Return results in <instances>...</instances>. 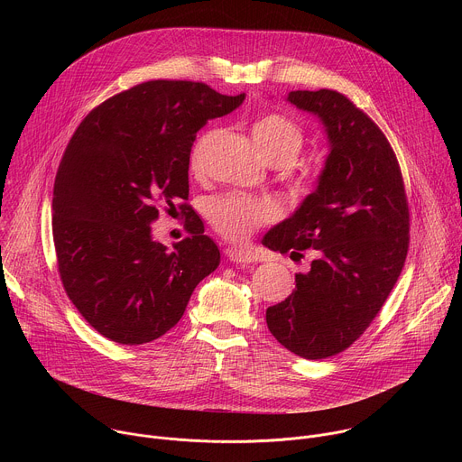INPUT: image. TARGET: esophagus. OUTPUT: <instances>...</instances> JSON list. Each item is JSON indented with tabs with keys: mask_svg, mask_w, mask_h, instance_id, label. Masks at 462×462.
Returning a JSON list of instances; mask_svg holds the SVG:
<instances>
[{
	"mask_svg": "<svg viewBox=\"0 0 462 462\" xmlns=\"http://www.w3.org/2000/svg\"><path fill=\"white\" fill-rule=\"evenodd\" d=\"M226 255L232 263H239V265H245V263H254L255 254L248 248H228Z\"/></svg>",
	"mask_w": 462,
	"mask_h": 462,
	"instance_id": "esophagus-1",
	"label": "esophagus"
}]
</instances>
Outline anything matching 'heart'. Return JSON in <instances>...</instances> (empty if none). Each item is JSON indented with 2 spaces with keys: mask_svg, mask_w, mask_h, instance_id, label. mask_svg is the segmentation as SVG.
<instances>
[{
  "mask_svg": "<svg viewBox=\"0 0 462 462\" xmlns=\"http://www.w3.org/2000/svg\"><path fill=\"white\" fill-rule=\"evenodd\" d=\"M252 137L263 159L267 162L280 161L283 164L294 161L303 143L300 127L280 113H269L257 118L252 125ZM197 152H199V146L195 148L191 155L193 168L197 166ZM273 216V205L255 203L248 199V197L237 193L219 197V199H214L208 205V219L212 226L232 241L246 239L255 228L267 223Z\"/></svg>",
  "mask_w": 462,
  "mask_h": 462,
  "instance_id": "heart-1",
  "label": "heart"
}]
</instances>
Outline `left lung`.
I'll use <instances>...</instances> for the list:
<instances>
[{"instance_id":"left-lung-1","label":"left lung","mask_w":462,"mask_h":462,"mask_svg":"<svg viewBox=\"0 0 462 462\" xmlns=\"http://www.w3.org/2000/svg\"><path fill=\"white\" fill-rule=\"evenodd\" d=\"M287 102L318 116L328 155L314 191L261 241L291 257L316 255L294 292L267 309V325L291 353L321 360L360 338L397 283L410 212L397 157L364 111L331 89L291 91Z\"/></svg>"}]
</instances>
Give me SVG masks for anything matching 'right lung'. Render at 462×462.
<instances>
[{
	"label": "right lung",
	"mask_w": 462,
	"mask_h": 462,
	"mask_svg": "<svg viewBox=\"0 0 462 462\" xmlns=\"http://www.w3.org/2000/svg\"><path fill=\"white\" fill-rule=\"evenodd\" d=\"M243 100L201 82L152 80L102 102L69 141L52 191L58 271L79 312L111 342L141 346L168 333L219 267L205 228L193 225L168 250L152 223L161 207L188 199L197 131Z\"/></svg>",
	"instance_id": "obj_1"
}]
</instances>
